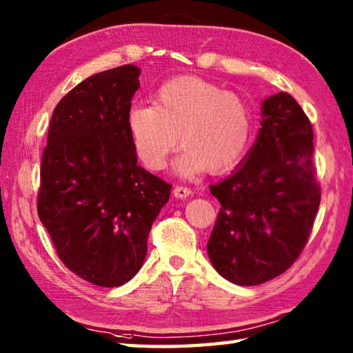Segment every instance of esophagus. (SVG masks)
Segmentation results:
<instances>
[{
    "label": "esophagus",
    "instance_id": "esophagus-1",
    "mask_svg": "<svg viewBox=\"0 0 353 353\" xmlns=\"http://www.w3.org/2000/svg\"><path fill=\"white\" fill-rule=\"evenodd\" d=\"M172 193H174L176 198L185 199V198H188L191 193H193V190L188 188V187H183V185H176L174 190H172Z\"/></svg>",
    "mask_w": 353,
    "mask_h": 353
}]
</instances>
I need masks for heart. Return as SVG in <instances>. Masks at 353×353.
<instances>
[{
    "label": "heart",
    "instance_id": "1",
    "mask_svg": "<svg viewBox=\"0 0 353 353\" xmlns=\"http://www.w3.org/2000/svg\"><path fill=\"white\" fill-rule=\"evenodd\" d=\"M254 119L246 101L196 77H179L155 92L152 105L128 113V132L140 162L163 170L181 137L176 162L183 176L205 168L223 172L240 162L252 139Z\"/></svg>",
    "mask_w": 353,
    "mask_h": 353
}]
</instances>
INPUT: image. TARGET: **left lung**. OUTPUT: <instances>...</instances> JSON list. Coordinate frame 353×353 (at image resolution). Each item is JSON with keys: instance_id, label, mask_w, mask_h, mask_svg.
<instances>
[{"instance_id": "1", "label": "left lung", "mask_w": 353, "mask_h": 353, "mask_svg": "<svg viewBox=\"0 0 353 353\" xmlns=\"http://www.w3.org/2000/svg\"><path fill=\"white\" fill-rule=\"evenodd\" d=\"M313 129L291 94L261 104V129L240 166L210 187L221 208L207 243L214 270L254 286L283 274L305 248L321 202Z\"/></svg>"}]
</instances>
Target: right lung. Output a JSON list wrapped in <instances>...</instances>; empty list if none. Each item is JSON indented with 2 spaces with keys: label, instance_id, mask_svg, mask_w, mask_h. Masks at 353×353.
<instances>
[{
  "label": "right lung",
  "instance_id": "add662e5",
  "mask_svg": "<svg viewBox=\"0 0 353 353\" xmlns=\"http://www.w3.org/2000/svg\"><path fill=\"white\" fill-rule=\"evenodd\" d=\"M140 68L123 65L68 92L52 112L41 155L37 212L59 259L113 288L145 261L148 235L171 185L137 165L128 132Z\"/></svg>",
  "mask_w": 353,
  "mask_h": 353
}]
</instances>
